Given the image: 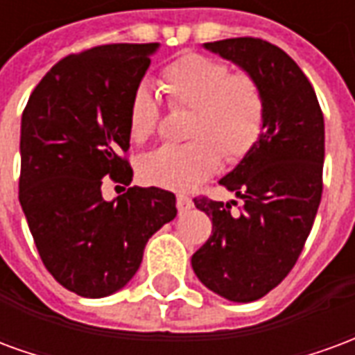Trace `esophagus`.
I'll use <instances>...</instances> for the list:
<instances>
[{"instance_id": "esophagus-1", "label": "esophagus", "mask_w": 355, "mask_h": 355, "mask_svg": "<svg viewBox=\"0 0 355 355\" xmlns=\"http://www.w3.org/2000/svg\"><path fill=\"white\" fill-rule=\"evenodd\" d=\"M177 207L180 213H184V211H188V209L193 207V201L192 198L188 196V193H177Z\"/></svg>"}]
</instances>
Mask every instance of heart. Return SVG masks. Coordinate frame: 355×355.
<instances>
[{
    "mask_svg": "<svg viewBox=\"0 0 355 355\" xmlns=\"http://www.w3.org/2000/svg\"><path fill=\"white\" fill-rule=\"evenodd\" d=\"M159 87L173 110H190L184 144H165L139 162L148 184L188 190L228 163L241 162L261 140L266 123V94L249 72H232L224 60L203 53H184L159 72ZM162 106L148 83L132 89L127 123L132 142L155 135Z\"/></svg>",
    "mask_w": 355,
    "mask_h": 355,
    "instance_id": "b5f03b06",
    "label": "heart"
}]
</instances>
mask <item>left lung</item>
Masks as SVG:
<instances>
[{"instance_id":"1","label":"left lung","mask_w":355,"mask_h":355,"mask_svg":"<svg viewBox=\"0 0 355 355\" xmlns=\"http://www.w3.org/2000/svg\"><path fill=\"white\" fill-rule=\"evenodd\" d=\"M261 81V140L220 184L243 201L193 198L213 234L192 257L200 282L234 302H253L287 277L304 249L323 192L325 125L312 83L277 45L259 37L205 43Z\"/></svg>"}]
</instances>
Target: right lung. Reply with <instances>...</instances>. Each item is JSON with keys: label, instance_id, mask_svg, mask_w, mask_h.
<instances>
[{"label": "right lung", "instance_id": "right-lung-1", "mask_svg": "<svg viewBox=\"0 0 355 355\" xmlns=\"http://www.w3.org/2000/svg\"><path fill=\"white\" fill-rule=\"evenodd\" d=\"M155 49L112 43L72 53L43 76L22 112L20 205L45 268L80 297L121 289L148 239L177 216L175 193L131 186L127 159L129 98ZM106 180L128 190L106 202Z\"/></svg>", "mask_w": 355, "mask_h": 355}]
</instances>
